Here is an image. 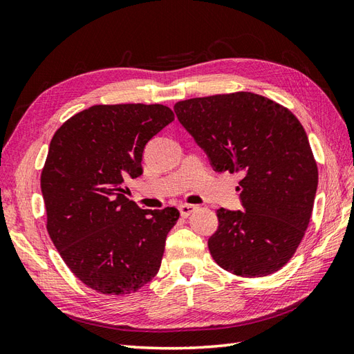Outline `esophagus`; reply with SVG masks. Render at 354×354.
<instances>
[{
  "label": "esophagus",
  "mask_w": 354,
  "mask_h": 354,
  "mask_svg": "<svg viewBox=\"0 0 354 354\" xmlns=\"http://www.w3.org/2000/svg\"><path fill=\"white\" fill-rule=\"evenodd\" d=\"M198 209L196 205H192V204H181L179 205V213H181L183 217H189L192 213H194Z\"/></svg>",
  "instance_id": "obj_1"
}]
</instances>
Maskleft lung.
<instances>
[{
  "label": "left lung",
  "instance_id": "obj_1",
  "mask_svg": "<svg viewBox=\"0 0 354 354\" xmlns=\"http://www.w3.org/2000/svg\"><path fill=\"white\" fill-rule=\"evenodd\" d=\"M173 109L217 171L242 176L245 212L217 209L212 257L239 277L277 272L301 243L318 187L303 124L283 104L246 91L196 97Z\"/></svg>",
  "mask_w": 354,
  "mask_h": 354
}]
</instances>
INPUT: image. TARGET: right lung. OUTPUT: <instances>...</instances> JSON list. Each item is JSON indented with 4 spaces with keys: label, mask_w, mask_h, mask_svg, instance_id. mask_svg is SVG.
I'll use <instances>...</instances> for the list:
<instances>
[{
    "label": "right lung",
    "mask_w": 354,
    "mask_h": 354,
    "mask_svg": "<svg viewBox=\"0 0 354 354\" xmlns=\"http://www.w3.org/2000/svg\"><path fill=\"white\" fill-rule=\"evenodd\" d=\"M175 120L164 104H94L53 135L41 173L47 231L65 265L103 295L137 292L158 274L173 207L141 209L124 183L147 141Z\"/></svg>",
    "instance_id": "add662e5"
}]
</instances>
